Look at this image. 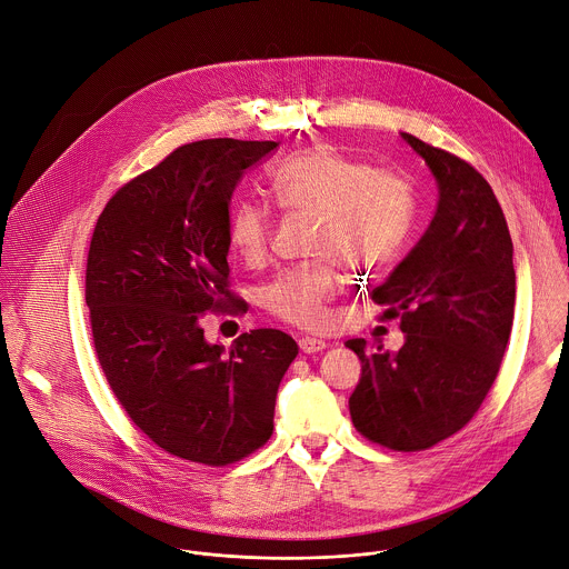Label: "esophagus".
I'll use <instances>...</instances> for the list:
<instances>
[{"mask_svg": "<svg viewBox=\"0 0 569 569\" xmlns=\"http://www.w3.org/2000/svg\"><path fill=\"white\" fill-rule=\"evenodd\" d=\"M298 346H300V350H302L305 355H317V352H323V350L328 348V343H326V341H321V339H311V337H302V339L298 341Z\"/></svg>", "mask_w": 569, "mask_h": 569, "instance_id": "esophagus-1", "label": "esophagus"}]
</instances>
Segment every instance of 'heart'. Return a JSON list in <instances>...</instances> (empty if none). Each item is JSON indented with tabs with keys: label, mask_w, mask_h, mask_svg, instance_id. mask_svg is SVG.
Here are the masks:
<instances>
[{
	"label": "heart",
	"mask_w": 569,
	"mask_h": 569,
	"mask_svg": "<svg viewBox=\"0 0 569 569\" xmlns=\"http://www.w3.org/2000/svg\"><path fill=\"white\" fill-rule=\"evenodd\" d=\"M276 201L291 210L319 214L317 250L323 262L282 271L264 287V307L273 317L317 328L339 291V262L350 271H377L396 258L413 219L411 187L393 173L372 171L328 147H309L271 171ZM271 210L239 201L228 221V241L250 264L262 262L271 246Z\"/></svg>",
	"instance_id": "b5f03b06"
}]
</instances>
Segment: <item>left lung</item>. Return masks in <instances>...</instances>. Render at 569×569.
Returning <instances> with one entry per match:
<instances>
[{
  "label": "left lung",
  "instance_id": "left-lung-1",
  "mask_svg": "<svg viewBox=\"0 0 569 569\" xmlns=\"http://www.w3.org/2000/svg\"><path fill=\"white\" fill-rule=\"evenodd\" d=\"M425 160L438 201L431 223L391 276L372 289L400 317L398 352L346 346L361 359L350 396L357 431L398 452L427 450L470 422L507 350L516 269L507 219L486 178L466 160L400 133Z\"/></svg>",
  "mask_w": 569,
  "mask_h": 569
}]
</instances>
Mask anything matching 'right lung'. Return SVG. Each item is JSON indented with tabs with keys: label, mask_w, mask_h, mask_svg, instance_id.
Listing matches in <instances>:
<instances>
[{
	"label": "right lung",
	"mask_w": 569,
	"mask_h": 569,
	"mask_svg": "<svg viewBox=\"0 0 569 569\" xmlns=\"http://www.w3.org/2000/svg\"><path fill=\"white\" fill-rule=\"evenodd\" d=\"M278 142L201 140L133 178L103 208L86 302L119 405L164 452L228 466L262 448L296 341L273 328L210 343L201 319L228 300L230 201Z\"/></svg>",
	"instance_id": "obj_1"
}]
</instances>
